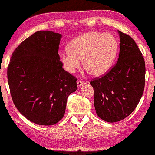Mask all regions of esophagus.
Returning <instances> with one entry per match:
<instances>
[{
  "label": "esophagus",
  "instance_id": "obj_1",
  "mask_svg": "<svg viewBox=\"0 0 155 155\" xmlns=\"http://www.w3.org/2000/svg\"><path fill=\"white\" fill-rule=\"evenodd\" d=\"M77 87L79 88V87H81L83 85H84V84L86 83L84 81H82L79 80L77 82Z\"/></svg>",
  "mask_w": 155,
  "mask_h": 155
}]
</instances>
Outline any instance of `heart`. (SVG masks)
<instances>
[{"label": "heart", "mask_w": 155, "mask_h": 155, "mask_svg": "<svg viewBox=\"0 0 155 155\" xmlns=\"http://www.w3.org/2000/svg\"><path fill=\"white\" fill-rule=\"evenodd\" d=\"M69 48L60 51V60L64 68L73 74L84 67L95 76L105 74L113 65L118 45L116 39L109 33L91 31L78 36L70 42Z\"/></svg>", "instance_id": "1"}]
</instances>
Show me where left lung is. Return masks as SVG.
I'll list each match as a JSON object with an SVG mask.
<instances>
[{
	"label": "left lung",
	"instance_id": "left-lung-1",
	"mask_svg": "<svg viewBox=\"0 0 155 155\" xmlns=\"http://www.w3.org/2000/svg\"><path fill=\"white\" fill-rule=\"evenodd\" d=\"M119 33L117 62L107 74L90 82L94 89L97 116L107 122H116L135 110L144 92L145 62L138 45L130 36Z\"/></svg>",
	"mask_w": 155,
	"mask_h": 155
}]
</instances>
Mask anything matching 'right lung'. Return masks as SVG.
Masks as SVG:
<instances>
[{"label":"right lung","mask_w":155,"mask_h":155,"mask_svg":"<svg viewBox=\"0 0 155 155\" xmlns=\"http://www.w3.org/2000/svg\"><path fill=\"white\" fill-rule=\"evenodd\" d=\"M62 35L39 31L13 51L7 69L15 107L27 120L51 126L65 113L68 97L77 90V78L62 68L58 49Z\"/></svg>","instance_id":"1"}]
</instances>
